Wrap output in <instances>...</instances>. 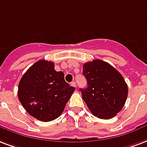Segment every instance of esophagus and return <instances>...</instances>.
Instances as JSON below:
<instances>
[{
  "label": "esophagus",
  "instance_id": "obj_1",
  "mask_svg": "<svg viewBox=\"0 0 147 147\" xmlns=\"http://www.w3.org/2000/svg\"><path fill=\"white\" fill-rule=\"evenodd\" d=\"M71 86H73V87H76V83L75 82H71Z\"/></svg>",
  "mask_w": 147,
  "mask_h": 147
}]
</instances>
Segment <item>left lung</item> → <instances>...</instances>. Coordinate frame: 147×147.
I'll return each mask as SVG.
<instances>
[{
    "mask_svg": "<svg viewBox=\"0 0 147 147\" xmlns=\"http://www.w3.org/2000/svg\"><path fill=\"white\" fill-rule=\"evenodd\" d=\"M87 88L80 89L88 109L99 119L116 116L125 105L128 87L123 76L106 61L96 59L83 65Z\"/></svg>",
    "mask_w": 147,
    "mask_h": 147,
    "instance_id": "1",
    "label": "left lung"
}]
</instances>
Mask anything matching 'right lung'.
Here are the masks:
<instances>
[{
    "label": "right lung",
    "mask_w": 147,
    "mask_h": 147,
    "mask_svg": "<svg viewBox=\"0 0 147 147\" xmlns=\"http://www.w3.org/2000/svg\"><path fill=\"white\" fill-rule=\"evenodd\" d=\"M75 89L65 81L62 71L55 70L52 61L39 60L21 78L18 96L31 116L49 122L62 113Z\"/></svg>",
    "instance_id": "1"
}]
</instances>
